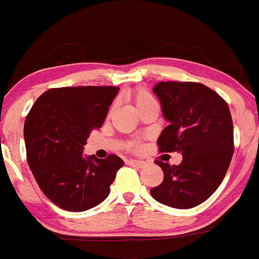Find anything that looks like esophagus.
<instances>
[{"label": "esophagus", "instance_id": "1", "mask_svg": "<svg viewBox=\"0 0 259 259\" xmlns=\"http://www.w3.org/2000/svg\"><path fill=\"white\" fill-rule=\"evenodd\" d=\"M128 164H131V166L138 167V168H143V167L147 166V163H146L145 161H138V159H130Z\"/></svg>", "mask_w": 259, "mask_h": 259}]
</instances>
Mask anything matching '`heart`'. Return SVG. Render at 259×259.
Masks as SVG:
<instances>
[{"label": "heart", "instance_id": "obj_1", "mask_svg": "<svg viewBox=\"0 0 259 259\" xmlns=\"http://www.w3.org/2000/svg\"><path fill=\"white\" fill-rule=\"evenodd\" d=\"M148 100H151V96H149L148 93L143 92V91H137V92L133 95V101H135L136 106L142 105V103H145L146 101Z\"/></svg>", "mask_w": 259, "mask_h": 259}]
</instances>
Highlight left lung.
Returning <instances> with one entry per match:
<instances>
[{"label":"left lung","instance_id":"8db88e82","mask_svg":"<svg viewBox=\"0 0 259 259\" xmlns=\"http://www.w3.org/2000/svg\"><path fill=\"white\" fill-rule=\"evenodd\" d=\"M168 126L157 140L161 152H180L178 166L156 161L163 182L151 189L159 203L188 209L220 187L233 154V122L218 93L197 82H159L153 87Z\"/></svg>","mask_w":259,"mask_h":259}]
</instances>
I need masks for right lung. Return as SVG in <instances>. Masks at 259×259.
Here are the masks:
<instances>
[{"label": "right lung", "instance_id": "obj_1", "mask_svg": "<svg viewBox=\"0 0 259 259\" xmlns=\"http://www.w3.org/2000/svg\"><path fill=\"white\" fill-rule=\"evenodd\" d=\"M118 87H61L42 93L25 121L27 162L51 202L70 212L98 206L110 194L118 156H83L91 131L105 122Z\"/></svg>", "mask_w": 259, "mask_h": 259}]
</instances>
